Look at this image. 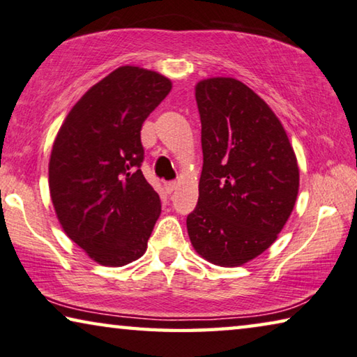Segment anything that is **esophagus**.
<instances>
[{
	"mask_svg": "<svg viewBox=\"0 0 357 357\" xmlns=\"http://www.w3.org/2000/svg\"><path fill=\"white\" fill-rule=\"evenodd\" d=\"M165 190L169 192V195H171L172 191L177 190V183H175V182H166L165 183Z\"/></svg>",
	"mask_w": 357,
	"mask_h": 357,
	"instance_id": "obj_1",
	"label": "esophagus"
}]
</instances>
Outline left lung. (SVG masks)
<instances>
[{"instance_id":"obj_1","label":"left lung","mask_w":357,"mask_h":357,"mask_svg":"<svg viewBox=\"0 0 357 357\" xmlns=\"http://www.w3.org/2000/svg\"><path fill=\"white\" fill-rule=\"evenodd\" d=\"M195 90L204 165L186 227L197 255L237 267L277 241L299 192V166L282 121L241 80L212 77Z\"/></svg>"}]
</instances>
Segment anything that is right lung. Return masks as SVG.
Listing matches in <instances>:
<instances>
[{"label":"right lung","instance_id":"obj_1","mask_svg":"<svg viewBox=\"0 0 357 357\" xmlns=\"http://www.w3.org/2000/svg\"><path fill=\"white\" fill-rule=\"evenodd\" d=\"M172 89L160 73L121 66L69 110L49 161L52 204L63 231L98 264L139 259L161 201L140 165V130Z\"/></svg>","mask_w":357,"mask_h":357}]
</instances>
